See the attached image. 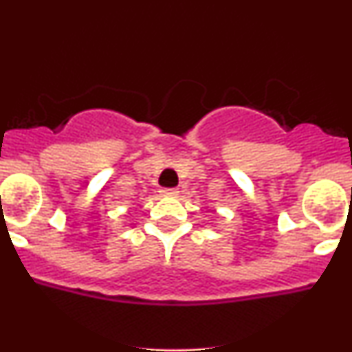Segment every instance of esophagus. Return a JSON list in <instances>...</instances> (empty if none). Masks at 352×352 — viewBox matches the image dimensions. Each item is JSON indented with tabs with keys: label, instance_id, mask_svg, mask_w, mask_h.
I'll return each instance as SVG.
<instances>
[{
	"label": "esophagus",
	"instance_id": "obj_1",
	"mask_svg": "<svg viewBox=\"0 0 352 352\" xmlns=\"http://www.w3.org/2000/svg\"><path fill=\"white\" fill-rule=\"evenodd\" d=\"M160 195H162V197H177V195H179V190H177V188H162V190H160Z\"/></svg>",
	"mask_w": 352,
	"mask_h": 352
}]
</instances>
